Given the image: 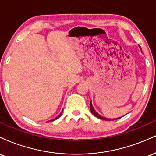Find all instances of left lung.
<instances>
[{
	"label": "left lung",
	"mask_w": 156,
	"mask_h": 156,
	"mask_svg": "<svg viewBox=\"0 0 156 156\" xmlns=\"http://www.w3.org/2000/svg\"><path fill=\"white\" fill-rule=\"evenodd\" d=\"M90 111L91 112L93 113V115H94L95 117H96V118H98L100 119H102V120H107V121H109V120H117V119H119V118H116V119H108V118H104V117L101 116V115L99 114H98V113L96 112V111H95V109H93V105H92V103H91L90 101Z\"/></svg>",
	"instance_id": "1"
}]
</instances>
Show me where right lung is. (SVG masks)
Segmentation results:
<instances>
[{"label":"right lung","instance_id":"obj_1","mask_svg":"<svg viewBox=\"0 0 156 156\" xmlns=\"http://www.w3.org/2000/svg\"><path fill=\"white\" fill-rule=\"evenodd\" d=\"M62 112H63V111H62V112H60V114L59 115H58V116H57L55 118H54V119H53V120H49V121H52H52H53V120H56V119L59 118H60V115H62Z\"/></svg>","mask_w":156,"mask_h":156}]
</instances>
